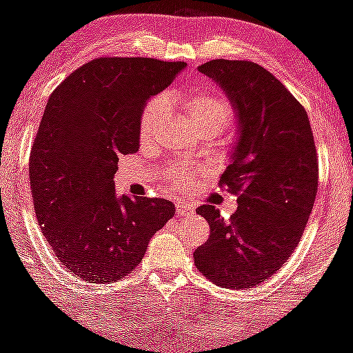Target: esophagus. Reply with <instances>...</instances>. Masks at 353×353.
<instances>
[{
	"label": "esophagus",
	"instance_id": "1",
	"mask_svg": "<svg viewBox=\"0 0 353 353\" xmlns=\"http://www.w3.org/2000/svg\"><path fill=\"white\" fill-rule=\"evenodd\" d=\"M177 216H191L194 214V208L186 205V203H177Z\"/></svg>",
	"mask_w": 353,
	"mask_h": 353
}]
</instances>
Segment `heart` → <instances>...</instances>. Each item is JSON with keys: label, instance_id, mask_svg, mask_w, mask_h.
Returning a JSON list of instances; mask_svg holds the SVG:
<instances>
[{"label": "heart", "instance_id": "b5f03b06", "mask_svg": "<svg viewBox=\"0 0 353 353\" xmlns=\"http://www.w3.org/2000/svg\"><path fill=\"white\" fill-rule=\"evenodd\" d=\"M186 114L192 128H211L220 133L232 121L233 110L223 92L218 89H194L183 98ZM167 98L155 96L143 106L139 118V139L143 145L150 143L157 135V130L164 123L167 114ZM196 174L191 167H174L165 172V181L172 191H183L188 188L189 179Z\"/></svg>", "mask_w": 353, "mask_h": 353}]
</instances>
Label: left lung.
<instances>
[{
	"label": "left lung",
	"instance_id": "obj_1",
	"mask_svg": "<svg viewBox=\"0 0 353 353\" xmlns=\"http://www.w3.org/2000/svg\"><path fill=\"white\" fill-rule=\"evenodd\" d=\"M199 72L220 84L239 120V140L220 186L236 194L235 213L196 210L211 233L194 252L214 284L248 289L264 283L298 247L318 191V157L306 110L255 62L216 61Z\"/></svg>",
	"mask_w": 353,
	"mask_h": 353
}]
</instances>
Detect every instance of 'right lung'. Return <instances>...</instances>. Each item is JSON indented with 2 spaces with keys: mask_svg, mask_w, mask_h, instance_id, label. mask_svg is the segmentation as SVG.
I'll list each match as a JSON object with an SVG mask.
<instances>
[{
  "mask_svg": "<svg viewBox=\"0 0 353 353\" xmlns=\"http://www.w3.org/2000/svg\"><path fill=\"white\" fill-rule=\"evenodd\" d=\"M186 64L99 57L52 91L30 152L33 208L55 257L89 283L128 276L174 216L161 198L117 196L118 157L140 147L139 118Z\"/></svg>",
  "mask_w": 353,
  "mask_h": 353,
  "instance_id": "add662e5",
  "label": "right lung"
}]
</instances>
